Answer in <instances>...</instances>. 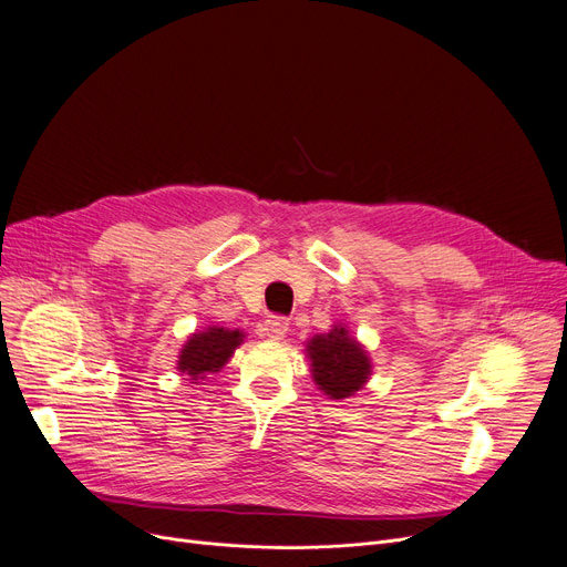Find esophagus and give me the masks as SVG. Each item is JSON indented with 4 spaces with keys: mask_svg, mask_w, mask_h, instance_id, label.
Instances as JSON below:
<instances>
[{
    "mask_svg": "<svg viewBox=\"0 0 567 567\" xmlns=\"http://www.w3.org/2000/svg\"><path fill=\"white\" fill-rule=\"evenodd\" d=\"M262 331H265V337H268V339H275V341L284 339L286 331H288V318H284V316H270L268 320H265Z\"/></svg>",
    "mask_w": 567,
    "mask_h": 567,
    "instance_id": "obj_1",
    "label": "esophagus"
}]
</instances>
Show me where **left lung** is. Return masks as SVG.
<instances>
[{"mask_svg":"<svg viewBox=\"0 0 567 567\" xmlns=\"http://www.w3.org/2000/svg\"><path fill=\"white\" fill-rule=\"evenodd\" d=\"M307 354L318 389L334 401L350 398L373 373L369 354L343 324H334L327 334H316L307 343Z\"/></svg>","mask_w":567,"mask_h":567,"instance_id":"left-lung-1","label":"left lung"}]
</instances>
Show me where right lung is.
<instances>
[{
	"instance_id": "obj_1",
	"label": "right lung",
	"mask_w": 567,
	"mask_h": 567,
	"mask_svg": "<svg viewBox=\"0 0 567 567\" xmlns=\"http://www.w3.org/2000/svg\"><path fill=\"white\" fill-rule=\"evenodd\" d=\"M245 334L240 329H226V327H206L204 331H196L187 339L178 357V371L185 373L194 384L198 380H206L213 373H219L226 361L243 343Z\"/></svg>"
}]
</instances>
